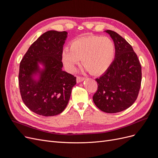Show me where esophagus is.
<instances>
[{
    "mask_svg": "<svg viewBox=\"0 0 158 158\" xmlns=\"http://www.w3.org/2000/svg\"><path fill=\"white\" fill-rule=\"evenodd\" d=\"M84 80H85V78H83V77H80V76H77V78H76V82H77L78 83H79V82H82V81H84Z\"/></svg>",
    "mask_w": 158,
    "mask_h": 158,
    "instance_id": "34e87169",
    "label": "esophagus"
}]
</instances>
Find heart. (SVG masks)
I'll use <instances>...</instances> for the list:
<instances>
[{
	"instance_id": "obj_1",
	"label": "heart",
	"mask_w": 158,
	"mask_h": 158,
	"mask_svg": "<svg viewBox=\"0 0 158 158\" xmlns=\"http://www.w3.org/2000/svg\"><path fill=\"white\" fill-rule=\"evenodd\" d=\"M115 52V45L107 36L85 35L76 39L70 47L62 52V61L69 73H73L82 59L85 70L94 74L104 73L111 65Z\"/></svg>"
}]
</instances>
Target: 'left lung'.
Instances as JSON below:
<instances>
[{
    "label": "left lung",
    "mask_w": 158,
    "mask_h": 158,
    "mask_svg": "<svg viewBox=\"0 0 158 158\" xmlns=\"http://www.w3.org/2000/svg\"><path fill=\"white\" fill-rule=\"evenodd\" d=\"M115 45L114 60L99 78L93 101L100 110L107 113L124 111L135 103L140 88L142 68L132 46L111 30L104 31Z\"/></svg>",
    "instance_id": "8db88e82"
}]
</instances>
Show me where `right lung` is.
I'll use <instances>...</instances> for the list:
<instances>
[{
  "mask_svg": "<svg viewBox=\"0 0 158 158\" xmlns=\"http://www.w3.org/2000/svg\"><path fill=\"white\" fill-rule=\"evenodd\" d=\"M66 31H48L30 47L20 64L22 99L31 111L50 117L63 112L76 78L63 71L62 52Z\"/></svg>",
  "mask_w": 158,
  "mask_h": 158,
  "instance_id": "add662e5",
  "label": "right lung"
}]
</instances>
